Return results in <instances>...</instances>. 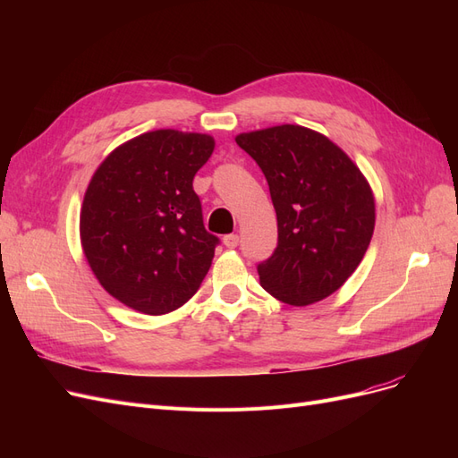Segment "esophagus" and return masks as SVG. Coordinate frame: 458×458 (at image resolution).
<instances>
[{
  "mask_svg": "<svg viewBox=\"0 0 458 458\" xmlns=\"http://www.w3.org/2000/svg\"><path fill=\"white\" fill-rule=\"evenodd\" d=\"M224 244L227 248H237L239 246V234H225Z\"/></svg>",
  "mask_w": 458,
  "mask_h": 458,
  "instance_id": "esophagus-1",
  "label": "esophagus"
}]
</instances>
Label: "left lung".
Instances as JSON below:
<instances>
[{
  "instance_id": "8db88e82",
  "label": "left lung",
  "mask_w": 458,
  "mask_h": 458,
  "mask_svg": "<svg viewBox=\"0 0 458 458\" xmlns=\"http://www.w3.org/2000/svg\"><path fill=\"white\" fill-rule=\"evenodd\" d=\"M234 141L266 175L276 212L279 242L258 263L259 284L298 308L336 293L374 231V197L361 170L328 137L293 123Z\"/></svg>"
}]
</instances>
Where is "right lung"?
Returning <instances> with one entry per match:
<instances>
[{"mask_svg":"<svg viewBox=\"0 0 458 458\" xmlns=\"http://www.w3.org/2000/svg\"><path fill=\"white\" fill-rule=\"evenodd\" d=\"M214 137L157 130L120 145L88 185L81 248L106 293L135 311L164 315L195 296L219 239L204 229L195 174Z\"/></svg>","mask_w":458,"mask_h":458,"instance_id":"1","label":"right lung"}]
</instances>
